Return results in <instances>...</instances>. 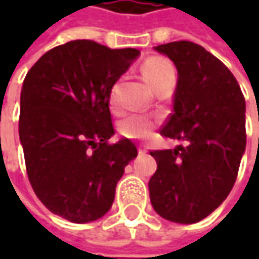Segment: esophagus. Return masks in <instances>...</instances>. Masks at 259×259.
<instances>
[{
	"instance_id": "esophagus-1",
	"label": "esophagus",
	"mask_w": 259,
	"mask_h": 259,
	"mask_svg": "<svg viewBox=\"0 0 259 259\" xmlns=\"http://www.w3.org/2000/svg\"><path fill=\"white\" fill-rule=\"evenodd\" d=\"M138 153H140V154H144V153H147V145L144 144L138 145Z\"/></svg>"
}]
</instances>
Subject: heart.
<instances>
[{
	"label": "heart",
	"mask_w": 259,
	"mask_h": 259,
	"mask_svg": "<svg viewBox=\"0 0 259 259\" xmlns=\"http://www.w3.org/2000/svg\"><path fill=\"white\" fill-rule=\"evenodd\" d=\"M141 72L145 82L154 89L155 86L174 77L173 65L164 57H151L145 62ZM154 119L144 114H131L124 118L119 124V133L131 140L147 138L154 128Z\"/></svg>",
	"instance_id": "heart-1"
}]
</instances>
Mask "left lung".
Wrapping results in <instances>:
<instances>
[{"mask_svg": "<svg viewBox=\"0 0 259 259\" xmlns=\"http://www.w3.org/2000/svg\"><path fill=\"white\" fill-rule=\"evenodd\" d=\"M155 50L179 73L173 114L160 134L187 145L150 151L157 161L150 199L167 221L196 224L234 187L246 145L245 98L232 72L202 46L182 40Z\"/></svg>", "mask_w": 259, "mask_h": 259, "instance_id": "obj_1", "label": "left lung"}]
</instances>
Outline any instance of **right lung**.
Segmentation results:
<instances>
[{
	"instance_id": "right-lung-1",
	"label": "right lung",
	"mask_w": 259,
	"mask_h": 259,
	"mask_svg": "<svg viewBox=\"0 0 259 259\" xmlns=\"http://www.w3.org/2000/svg\"><path fill=\"white\" fill-rule=\"evenodd\" d=\"M140 50L75 40L46 52L23 82L18 133L35 196L75 224L102 218L137 147L116 144L111 89Z\"/></svg>"
}]
</instances>
